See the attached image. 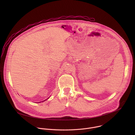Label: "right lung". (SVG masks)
Instances as JSON below:
<instances>
[{
  "instance_id": "add662e5",
  "label": "right lung",
  "mask_w": 135,
  "mask_h": 135,
  "mask_svg": "<svg viewBox=\"0 0 135 135\" xmlns=\"http://www.w3.org/2000/svg\"><path fill=\"white\" fill-rule=\"evenodd\" d=\"M49 98H47V99H49ZM47 99H45V100H44V101H43V102H44V101H45V100H47ZM40 103H41V102H40Z\"/></svg>"
}]
</instances>
